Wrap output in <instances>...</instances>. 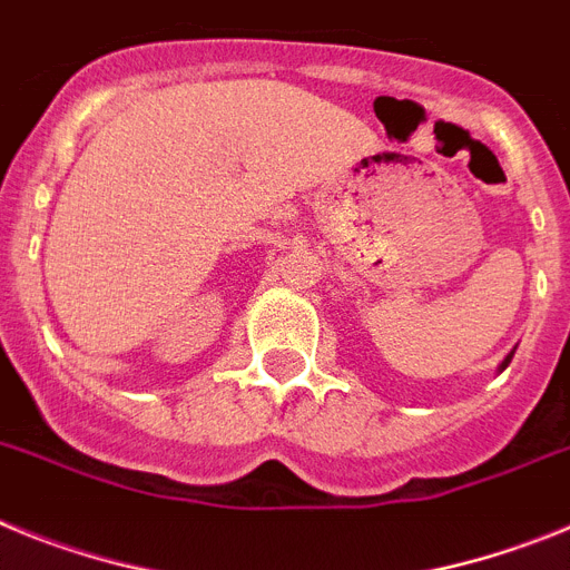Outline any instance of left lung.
Returning a JSON list of instances; mask_svg holds the SVG:
<instances>
[{"label": "left lung", "instance_id": "1", "mask_svg": "<svg viewBox=\"0 0 570 570\" xmlns=\"http://www.w3.org/2000/svg\"><path fill=\"white\" fill-rule=\"evenodd\" d=\"M511 356H513V354L505 356V362H502V367H508V362H511Z\"/></svg>", "mask_w": 570, "mask_h": 570}]
</instances>
